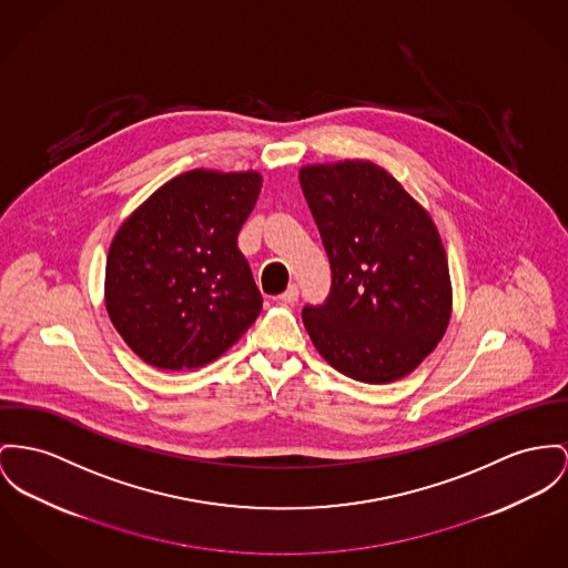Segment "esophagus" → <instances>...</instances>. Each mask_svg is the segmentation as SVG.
<instances>
[{"mask_svg": "<svg viewBox=\"0 0 568 568\" xmlns=\"http://www.w3.org/2000/svg\"><path fill=\"white\" fill-rule=\"evenodd\" d=\"M282 303H295L300 300V288H297V284H291L280 297H277Z\"/></svg>", "mask_w": 568, "mask_h": 568, "instance_id": "obj_1", "label": "esophagus"}]
</instances>
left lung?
I'll use <instances>...</instances> for the list:
<instances>
[{"mask_svg":"<svg viewBox=\"0 0 568 568\" xmlns=\"http://www.w3.org/2000/svg\"><path fill=\"white\" fill-rule=\"evenodd\" d=\"M300 183L332 265V291L303 307L329 366L362 383L416 371L453 312L448 258L428 213L371 161L305 165Z\"/></svg>","mask_w":568,"mask_h":568,"instance_id":"8db88e82","label":"left lung"}]
</instances>
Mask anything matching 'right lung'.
Segmentation results:
<instances>
[{"mask_svg":"<svg viewBox=\"0 0 568 568\" xmlns=\"http://www.w3.org/2000/svg\"><path fill=\"white\" fill-rule=\"evenodd\" d=\"M261 187L258 172L191 170L118 227L105 266V307L146 364L200 368L258 318L263 295L236 236Z\"/></svg>","mask_w":568,"mask_h":568,"instance_id":"right-lung-1","label":"right lung"}]
</instances>
